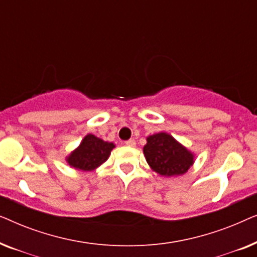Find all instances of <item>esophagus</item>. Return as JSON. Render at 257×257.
<instances>
[{
	"instance_id": "34e87169",
	"label": "esophagus",
	"mask_w": 257,
	"mask_h": 257,
	"mask_svg": "<svg viewBox=\"0 0 257 257\" xmlns=\"http://www.w3.org/2000/svg\"><path fill=\"white\" fill-rule=\"evenodd\" d=\"M125 144L127 146H131V147H135L136 146V140L135 139H130L127 142H125Z\"/></svg>"
}]
</instances>
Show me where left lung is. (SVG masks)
Wrapping results in <instances>:
<instances>
[{"instance_id":"obj_1","label":"left lung","mask_w":257,"mask_h":257,"mask_svg":"<svg viewBox=\"0 0 257 257\" xmlns=\"http://www.w3.org/2000/svg\"><path fill=\"white\" fill-rule=\"evenodd\" d=\"M144 154L152 170L165 177L184 174L193 165V154L164 132L147 138Z\"/></svg>"}]
</instances>
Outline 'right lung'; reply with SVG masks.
I'll list each match as a JSON object with an SVG mask.
<instances>
[{
	"label": "right lung",
	"instance_id": "1",
	"mask_svg": "<svg viewBox=\"0 0 257 257\" xmlns=\"http://www.w3.org/2000/svg\"><path fill=\"white\" fill-rule=\"evenodd\" d=\"M114 145L104 142L93 135H87L79 147L68 157V163L72 167L82 171H92L110 157Z\"/></svg>",
	"mask_w": 257,
	"mask_h": 257
}]
</instances>
